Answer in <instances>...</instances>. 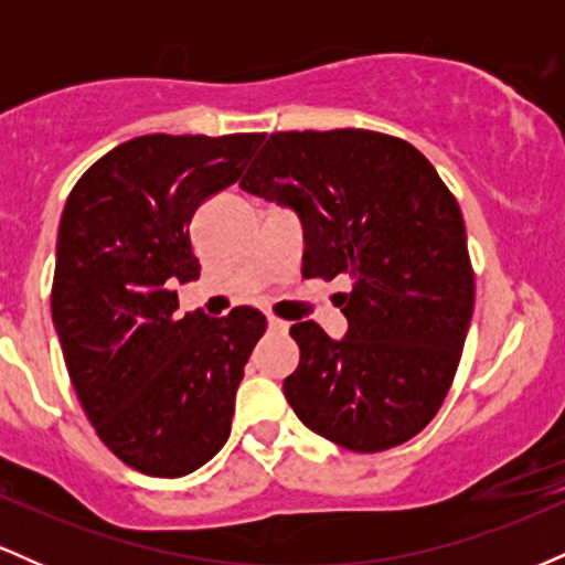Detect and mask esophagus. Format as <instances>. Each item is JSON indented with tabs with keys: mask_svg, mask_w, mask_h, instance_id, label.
Instances as JSON below:
<instances>
[{
	"mask_svg": "<svg viewBox=\"0 0 565 565\" xmlns=\"http://www.w3.org/2000/svg\"><path fill=\"white\" fill-rule=\"evenodd\" d=\"M268 329H270V332H276V334H287L289 332V321H281V319H276V316H270Z\"/></svg>",
	"mask_w": 565,
	"mask_h": 565,
	"instance_id": "obj_1",
	"label": "esophagus"
}]
</instances>
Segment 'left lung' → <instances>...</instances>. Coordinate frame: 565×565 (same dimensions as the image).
Returning a JSON list of instances; mask_svg holds the SVG:
<instances>
[{
    "mask_svg": "<svg viewBox=\"0 0 565 565\" xmlns=\"http://www.w3.org/2000/svg\"><path fill=\"white\" fill-rule=\"evenodd\" d=\"M289 206L302 276L350 278L342 340L289 329L300 364L284 395L305 427L342 449L385 451L436 417L476 305L462 212L412 142L372 129L274 132L242 183Z\"/></svg>",
    "mask_w": 565,
    "mask_h": 565,
    "instance_id": "left-lung-1",
    "label": "left lung"
}]
</instances>
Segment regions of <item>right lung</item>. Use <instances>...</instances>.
Masks as SVG:
<instances>
[{"mask_svg": "<svg viewBox=\"0 0 565 565\" xmlns=\"http://www.w3.org/2000/svg\"><path fill=\"white\" fill-rule=\"evenodd\" d=\"M263 132L142 135L97 159L57 228L53 323L87 419L129 468L180 478L231 436L236 387L265 316H178L199 278L193 212L238 174Z\"/></svg>", "mask_w": 565, "mask_h": 565, "instance_id": "1", "label": "right lung"}]
</instances>
